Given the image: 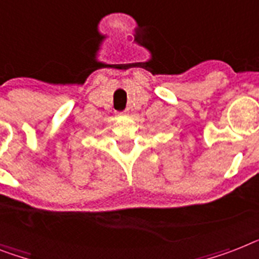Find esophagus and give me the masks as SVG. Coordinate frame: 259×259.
Segmentation results:
<instances>
[{"label":"esophagus","mask_w":259,"mask_h":259,"mask_svg":"<svg viewBox=\"0 0 259 259\" xmlns=\"http://www.w3.org/2000/svg\"><path fill=\"white\" fill-rule=\"evenodd\" d=\"M127 114V111H122V113H118V115L121 117V115H126Z\"/></svg>","instance_id":"1"}]
</instances>
